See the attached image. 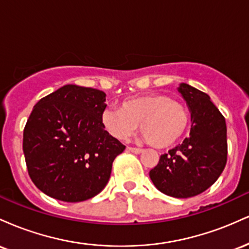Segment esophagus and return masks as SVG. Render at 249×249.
I'll list each match as a JSON object with an SVG mask.
<instances>
[{
	"instance_id": "1",
	"label": "esophagus",
	"mask_w": 249,
	"mask_h": 249,
	"mask_svg": "<svg viewBox=\"0 0 249 249\" xmlns=\"http://www.w3.org/2000/svg\"><path fill=\"white\" fill-rule=\"evenodd\" d=\"M127 150L130 151V152L132 153H136V154H141L144 152V150L142 148H138V147H132V146H127Z\"/></svg>"
}]
</instances>
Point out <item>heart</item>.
<instances>
[{
	"mask_svg": "<svg viewBox=\"0 0 249 249\" xmlns=\"http://www.w3.org/2000/svg\"><path fill=\"white\" fill-rule=\"evenodd\" d=\"M104 126L117 139H127L141 123L139 130L157 148L178 142L190 126V112L182 103L166 93H146L126 99L119 107H107L102 113Z\"/></svg>",
	"mask_w": 249,
	"mask_h": 249,
	"instance_id": "heart-1",
	"label": "heart"
}]
</instances>
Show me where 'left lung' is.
<instances>
[{"label":"left lung","instance_id":"obj_1","mask_svg":"<svg viewBox=\"0 0 249 249\" xmlns=\"http://www.w3.org/2000/svg\"><path fill=\"white\" fill-rule=\"evenodd\" d=\"M190 107L192 127L188 138L150 171L160 192L174 198H191L211 187L227 162V127L225 117L210 96L182 83L179 88Z\"/></svg>","mask_w":249,"mask_h":249}]
</instances>
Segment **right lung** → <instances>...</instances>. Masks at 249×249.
<instances>
[{
  "mask_svg": "<svg viewBox=\"0 0 249 249\" xmlns=\"http://www.w3.org/2000/svg\"><path fill=\"white\" fill-rule=\"evenodd\" d=\"M101 90L64 85L34 107L23 131L30 179L65 202L84 201L107 186L112 162L125 146L105 130Z\"/></svg>",
  "mask_w": 249,
  "mask_h": 249,
  "instance_id": "add662e5",
  "label": "right lung"
}]
</instances>
